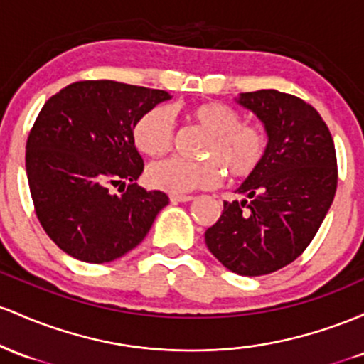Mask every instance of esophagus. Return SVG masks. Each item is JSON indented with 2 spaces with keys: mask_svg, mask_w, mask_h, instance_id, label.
<instances>
[{
  "mask_svg": "<svg viewBox=\"0 0 364 364\" xmlns=\"http://www.w3.org/2000/svg\"><path fill=\"white\" fill-rule=\"evenodd\" d=\"M194 196H187V194H171L170 201L171 203H189L194 201Z\"/></svg>",
  "mask_w": 364,
  "mask_h": 364,
  "instance_id": "34e87169",
  "label": "esophagus"
}]
</instances>
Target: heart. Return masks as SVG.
I'll return each instance as SVG.
<instances>
[{
    "mask_svg": "<svg viewBox=\"0 0 364 364\" xmlns=\"http://www.w3.org/2000/svg\"><path fill=\"white\" fill-rule=\"evenodd\" d=\"M187 115L208 132L203 146L206 160L168 158L153 163L146 171L151 187L170 194H187L215 187L222 181L223 170L235 181H244L263 165L268 153V134L259 124L242 122L237 109L220 101L196 105ZM132 139L146 156L165 154L173 139L168 109L156 106L142 113L132 127Z\"/></svg>",
    "mask_w": 364,
    "mask_h": 364,
    "instance_id": "b5f03b06",
    "label": "heart"
}]
</instances>
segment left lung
I'll use <instances>...</instances> for the list:
<instances>
[{
  "label": "left lung",
  "mask_w": 364,
  "mask_h": 364,
  "mask_svg": "<svg viewBox=\"0 0 364 364\" xmlns=\"http://www.w3.org/2000/svg\"><path fill=\"white\" fill-rule=\"evenodd\" d=\"M239 103L264 124L268 153L239 187L247 199L223 201L204 240L230 272L259 277L299 258L316 235L337 191V156L323 118L301 97L261 89Z\"/></svg>",
  "instance_id": "1"
}]
</instances>
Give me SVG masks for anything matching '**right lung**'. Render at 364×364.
Segmentation results:
<instances>
[{"mask_svg":"<svg viewBox=\"0 0 364 364\" xmlns=\"http://www.w3.org/2000/svg\"><path fill=\"white\" fill-rule=\"evenodd\" d=\"M170 97L160 89L80 80L44 103L26 146L28 189L44 232L72 258L97 264L120 258L168 204L165 193L136 183L144 161L132 127Z\"/></svg>","mask_w":364,"mask_h":364,"instance_id":"right-lung-1","label":"right lung"}]
</instances>
